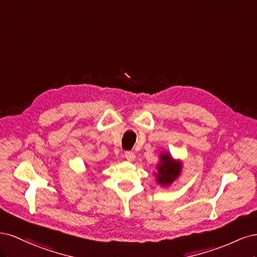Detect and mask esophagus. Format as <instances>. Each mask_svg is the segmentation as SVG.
<instances>
[{"mask_svg":"<svg viewBox=\"0 0 257 257\" xmlns=\"http://www.w3.org/2000/svg\"><path fill=\"white\" fill-rule=\"evenodd\" d=\"M124 155H125V159L128 162H132V161L135 160V153L133 151H126Z\"/></svg>","mask_w":257,"mask_h":257,"instance_id":"1","label":"esophagus"}]
</instances>
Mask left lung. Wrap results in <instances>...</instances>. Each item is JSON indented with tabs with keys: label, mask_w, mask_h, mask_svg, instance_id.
I'll return each instance as SVG.
<instances>
[{
	"label": "left lung",
	"mask_w": 257,
	"mask_h": 257,
	"mask_svg": "<svg viewBox=\"0 0 257 257\" xmlns=\"http://www.w3.org/2000/svg\"><path fill=\"white\" fill-rule=\"evenodd\" d=\"M158 173L155 174L157 181L161 185H170L180 176L182 163L173 159L172 154L167 152L160 154V163L157 166Z\"/></svg>",
	"instance_id": "8db88e82"
}]
</instances>
